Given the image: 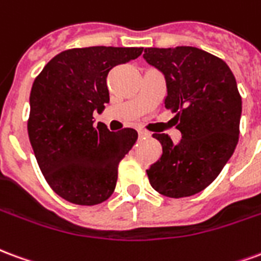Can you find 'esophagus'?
I'll return each instance as SVG.
<instances>
[{"mask_svg":"<svg viewBox=\"0 0 261 261\" xmlns=\"http://www.w3.org/2000/svg\"><path fill=\"white\" fill-rule=\"evenodd\" d=\"M138 135H139V139H149L150 138V133L146 132V130H143V129H139Z\"/></svg>","mask_w":261,"mask_h":261,"instance_id":"34e87169","label":"esophagus"}]
</instances>
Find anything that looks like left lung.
<instances>
[{"mask_svg":"<svg viewBox=\"0 0 261 261\" xmlns=\"http://www.w3.org/2000/svg\"><path fill=\"white\" fill-rule=\"evenodd\" d=\"M143 58L165 79L167 110L182 135L174 144L154 133L163 154L146 170L154 191L188 197L206 189L231 159L239 138L242 98L229 66L196 47L144 48Z\"/></svg>","mask_w":261,"mask_h":261,"instance_id":"1","label":"left lung"}]
</instances>
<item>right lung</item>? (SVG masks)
Segmentation results:
<instances>
[{
	"mask_svg": "<svg viewBox=\"0 0 261 261\" xmlns=\"http://www.w3.org/2000/svg\"><path fill=\"white\" fill-rule=\"evenodd\" d=\"M142 47H86L55 55L34 79L28 133L40 170L51 189L81 206H94L112 195L118 164L132 149L138 132H110L93 123V112L110 101L107 75L136 60Z\"/></svg>",
	"mask_w": 261,
	"mask_h": 261,
	"instance_id": "obj_1",
	"label": "right lung"
}]
</instances>
